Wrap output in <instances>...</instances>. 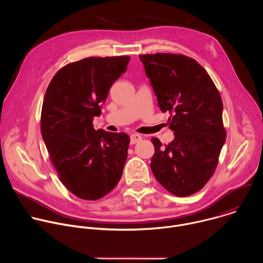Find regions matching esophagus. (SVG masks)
<instances>
[{
  "mask_svg": "<svg viewBox=\"0 0 263 263\" xmlns=\"http://www.w3.org/2000/svg\"><path fill=\"white\" fill-rule=\"evenodd\" d=\"M141 139H142L141 135H139V134H131V136H130V143L134 144V143L140 141Z\"/></svg>",
  "mask_w": 263,
  "mask_h": 263,
  "instance_id": "1",
  "label": "esophagus"
}]
</instances>
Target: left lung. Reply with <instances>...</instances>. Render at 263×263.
Segmentation results:
<instances>
[{
	"instance_id": "obj_1",
	"label": "left lung",
	"mask_w": 263,
	"mask_h": 263,
	"mask_svg": "<svg viewBox=\"0 0 263 263\" xmlns=\"http://www.w3.org/2000/svg\"><path fill=\"white\" fill-rule=\"evenodd\" d=\"M162 112H168L171 143L152 138L151 170L177 197L202 190L213 175L226 141L222 102L212 79L195 59L176 54L139 55Z\"/></svg>"
}]
</instances>
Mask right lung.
<instances>
[{"mask_svg": "<svg viewBox=\"0 0 263 263\" xmlns=\"http://www.w3.org/2000/svg\"><path fill=\"white\" fill-rule=\"evenodd\" d=\"M129 56L88 57L60 68L42 109V134L59 180L76 197L96 201L119 183L129 136L95 130L108 91L127 69Z\"/></svg>", "mask_w": 263, "mask_h": 263, "instance_id": "right-lung-1", "label": "right lung"}]
</instances>
